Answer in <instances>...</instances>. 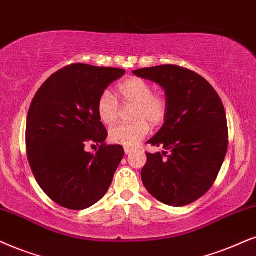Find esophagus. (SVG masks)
<instances>
[{"label":"esophagus","instance_id":"1","mask_svg":"<svg viewBox=\"0 0 256 256\" xmlns=\"http://www.w3.org/2000/svg\"><path fill=\"white\" fill-rule=\"evenodd\" d=\"M124 151H125V154H131L132 152L134 151V148H128V146H126V148H124Z\"/></svg>","mask_w":256,"mask_h":256}]
</instances>
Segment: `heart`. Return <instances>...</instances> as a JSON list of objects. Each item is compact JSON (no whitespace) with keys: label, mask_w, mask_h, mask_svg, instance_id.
I'll return each instance as SVG.
<instances>
[{"label":"heart","mask_w":256,"mask_h":256,"mask_svg":"<svg viewBox=\"0 0 256 256\" xmlns=\"http://www.w3.org/2000/svg\"><path fill=\"white\" fill-rule=\"evenodd\" d=\"M118 94L124 105H134L131 112L134 122L119 124L108 132L112 143L134 146L146 137L152 128L163 125L169 114V102L160 93H154V86L142 78H130L117 87ZM96 112L104 124L112 125L118 120L120 106L117 98L104 90L96 102Z\"/></svg>","instance_id":"1"}]
</instances>
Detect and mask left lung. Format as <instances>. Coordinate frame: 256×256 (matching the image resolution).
<instances>
[{
  "label": "left lung",
  "mask_w": 256,
  "mask_h": 256,
  "mask_svg": "<svg viewBox=\"0 0 256 256\" xmlns=\"http://www.w3.org/2000/svg\"><path fill=\"white\" fill-rule=\"evenodd\" d=\"M163 87L169 114L148 142L163 154H146L142 180L160 202L183 206L202 197L214 184L228 148V126L222 100L194 70L162 64L134 70Z\"/></svg>",
  "instance_id": "1"
}]
</instances>
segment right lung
<instances>
[{
	"label": "right lung",
	"instance_id": "obj_1",
	"mask_svg": "<svg viewBox=\"0 0 256 256\" xmlns=\"http://www.w3.org/2000/svg\"><path fill=\"white\" fill-rule=\"evenodd\" d=\"M124 70L73 64L48 78L35 94L27 116L26 146L29 166L41 189L64 208L82 210L108 192L124 157L120 145H106L96 112L99 96ZM87 142L100 144L96 154Z\"/></svg>",
	"mask_w": 256,
	"mask_h": 256
}]
</instances>
